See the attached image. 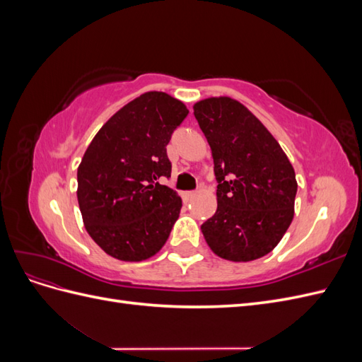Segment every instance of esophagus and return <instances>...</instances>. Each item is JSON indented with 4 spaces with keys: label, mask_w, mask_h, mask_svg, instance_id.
<instances>
[{
    "label": "esophagus",
    "mask_w": 362,
    "mask_h": 362,
    "mask_svg": "<svg viewBox=\"0 0 362 362\" xmlns=\"http://www.w3.org/2000/svg\"><path fill=\"white\" fill-rule=\"evenodd\" d=\"M194 194H196V192H184V193H182V198H184L185 201H190L192 198H194Z\"/></svg>",
    "instance_id": "obj_1"
}]
</instances>
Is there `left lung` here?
I'll use <instances>...</instances> for the list:
<instances>
[{
	"mask_svg": "<svg viewBox=\"0 0 362 362\" xmlns=\"http://www.w3.org/2000/svg\"><path fill=\"white\" fill-rule=\"evenodd\" d=\"M211 148L217 210L202 223L217 257L252 261L267 255L288 229L298 192L296 173L267 128L231 98L194 104Z\"/></svg>",
	"mask_w": 362,
	"mask_h": 362,
	"instance_id": "1",
	"label": "left lung"
}]
</instances>
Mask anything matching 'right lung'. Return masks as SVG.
<instances>
[{"mask_svg": "<svg viewBox=\"0 0 362 362\" xmlns=\"http://www.w3.org/2000/svg\"><path fill=\"white\" fill-rule=\"evenodd\" d=\"M187 115L168 93H144L108 119L84 152L76 196L87 233L105 254L141 261L166 243L182 202L160 180L170 177L166 146Z\"/></svg>", "mask_w": 362, "mask_h": 362, "instance_id": "1", "label": "right lung"}]
</instances>
